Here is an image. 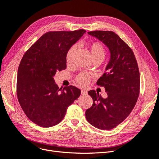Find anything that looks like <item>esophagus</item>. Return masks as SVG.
Returning <instances> with one entry per match:
<instances>
[{
    "label": "esophagus",
    "mask_w": 159,
    "mask_h": 159,
    "mask_svg": "<svg viewBox=\"0 0 159 159\" xmlns=\"http://www.w3.org/2000/svg\"><path fill=\"white\" fill-rule=\"evenodd\" d=\"M81 93L82 95H85V94L87 93V92L86 91H85V90H81Z\"/></svg>",
    "instance_id": "34e87169"
}]
</instances>
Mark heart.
Masks as SVG:
<instances>
[{"label":"heart","mask_w":159,"mask_h":159,"mask_svg":"<svg viewBox=\"0 0 159 159\" xmlns=\"http://www.w3.org/2000/svg\"><path fill=\"white\" fill-rule=\"evenodd\" d=\"M87 45L88 47L91 54V57L93 61H102L105 57L106 51L102 43L99 41H93L91 43H87ZM77 50V46L75 45L71 47L68 51L66 55V61L68 64L72 61L74 54ZM90 80L89 75L85 72L80 73L75 78V81L80 85H85L89 83Z\"/></svg>","instance_id":"obj_1"}]
</instances>
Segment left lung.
Listing matches in <instances>:
<instances>
[{
    "label": "left lung",
    "mask_w": 159,
    "mask_h": 159,
    "mask_svg": "<svg viewBox=\"0 0 159 159\" xmlns=\"http://www.w3.org/2000/svg\"><path fill=\"white\" fill-rule=\"evenodd\" d=\"M88 34L108 47L111 59L107 72L97 81L104 87L107 97L91 90V107L85 111L87 121L100 129H111L122 123L134 109L139 95L140 75L134 53L113 31H93Z\"/></svg>",
    "instance_id": "8db88e82"
}]
</instances>
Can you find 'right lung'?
<instances>
[{"instance_id": "add662e5", "label": "right lung", "mask_w": 159, "mask_h": 159, "mask_svg": "<svg viewBox=\"0 0 159 159\" xmlns=\"http://www.w3.org/2000/svg\"><path fill=\"white\" fill-rule=\"evenodd\" d=\"M86 31H48L28 48L20 63L16 93L20 105L31 122L43 128L63 120L68 107L81 94L72 85L59 89L53 76L66 68L69 48Z\"/></svg>"}]
</instances>
